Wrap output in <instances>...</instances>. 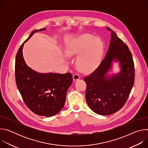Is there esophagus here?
<instances>
[{
	"label": "esophagus",
	"instance_id": "34e87169",
	"mask_svg": "<svg viewBox=\"0 0 148 148\" xmlns=\"http://www.w3.org/2000/svg\"><path fill=\"white\" fill-rule=\"evenodd\" d=\"M79 78H80V76H79V74H74L73 75V80H74V81L78 80Z\"/></svg>",
	"mask_w": 148,
	"mask_h": 148
}]
</instances>
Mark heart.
<instances>
[{
	"label": "heart",
	"instance_id": "b5f03b06",
	"mask_svg": "<svg viewBox=\"0 0 148 148\" xmlns=\"http://www.w3.org/2000/svg\"><path fill=\"white\" fill-rule=\"evenodd\" d=\"M103 52L102 41L89 34L76 37L66 47V53L71 57L78 56L77 64L84 71H91L100 64Z\"/></svg>",
	"mask_w": 148,
	"mask_h": 148
}]
</instances>
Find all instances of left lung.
<instances>
[{
    "instance_id": "8db88e82",
    "label": "left lung",
    "mask_w": 148,
    "mask_h": 148,
    "mask_svg": "<svg viewBox=\"0 0 148 148\" xmlns=\"http://www.w3.org/2000/svg\"><path fill=\"white\" fill-rule=\"evenodd\" d=\"M110 47L99 67L84 78L87 84L86 98L95 113L110 115L123 107L128 99L135 80V68L132 56L128 46L110 28ZM118 62L120 71L108 75L113 62Z\"/></svg>"
}]
</instances>
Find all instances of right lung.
<instances>
[{
  "label": "right lung",
  "mask_w": 148,
  "mask_h": 148,
  "mask_svg": "<svg viewBox=\"0 0 148 148\" xmlns=\"http://www.w3.org/2000/svg\"><path fill=\"white\" fill-rule=\"evenodd\" d=\"M46 30L32 32L19 48L16 57L15 76L17 87L27 107L38 115L51 117L64 107L73 76L71 73H38L26 64L23 56L26 42L36 32Z\"/></svg>",
  "instance_id": "right-lung-1"
}]
</instances>
